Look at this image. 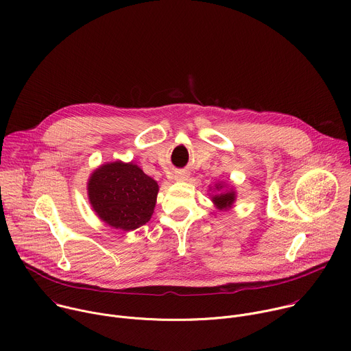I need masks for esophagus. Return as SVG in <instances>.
<instances>
[{"instance_id": "1", "label": "esophagus", "mask_w": 351, "mask_h": 351, "mask_svg": "<svg viewBox=\"0 0 351 351\" xmlns=\"http://www.w3.org/2000/svg\"><path fill=\"white\" fill-rule=\"evenodd\" d=\"M187 178H189V173H187V172H184V171H179V172H176V173H175V180H178V182L187 180Z\"/></svg>"}]
</instances>
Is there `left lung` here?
Instances as JSON below:
<instances>
[{"label":"left lung","mask_w":351,"mask_h":351,"mask_svg":"<svg viewBox=\"0 0 351 351\" xmlns=\"http://www.w3.org/2000/svg\"><path fill=\"white\" fill-rule=\"evenodd\" d=\"M222 187V186H221ZM213 202L219 207V208H228L233 204L234 202V193L233 191H226L223 194H218L213 198Z\"/></svg>","instance_id":"8db88e82"}]
</instances>
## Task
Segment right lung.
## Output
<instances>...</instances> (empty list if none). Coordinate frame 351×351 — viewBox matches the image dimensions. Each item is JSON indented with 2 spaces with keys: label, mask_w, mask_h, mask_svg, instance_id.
I'll return each instance as SVG.
<instances>
[{
  "label": "right lung",
  "mask_w": 351,
  "mask_h": 351,
  "mask_svg": "<svg viewBox=\"0 0 351 351\" xmlns=\"http://www.w3.org/2000/svg\"><path fill=\"white\" fill-rule=\"evenodd\" d=\"M158 184L133 162H111L95 169L88 180L93 210L115 229L134 230L154 213Z\"/></svg>",
  "instance_id": "obj_1"
}]
</instances>
